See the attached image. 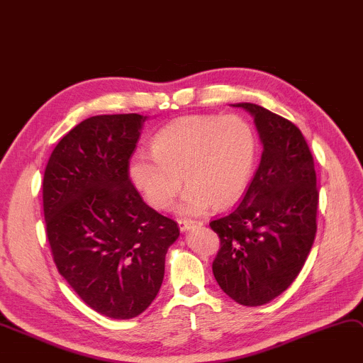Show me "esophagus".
Wrapping results in <instances>:
<instances>
[{
    "label": "esophagus",
    "mask_w": 363,
    "mask_h": 363,
    "mask_svg": "<svg viewBox=\"0 0 363 363\" xmlns=\"http://www.w3.org/2000/svg\"><path fill=\"white\" fill-rule=\"evenodd\" d=\"M178 225H179V229H181L182 232H185V230H189L191 228H194L196 225H201V222L191 220V219H179V220H178Z\"/></svg>",
    "instance_id": "esophagus-1"
}]
</instances>
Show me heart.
I'll use <instances>...</instances> for the list:
<instances>
[{"label": "heart", "instance_id": "obj_1", "mask_svg": "<svg viewBox=\"0 0 363 363\" xmlns=\"http://www.w3.org/2000/svg\"><path fill=\"white\" fill-rule=\"evenodd\" d=\"M257 152L252 128L238 116L191 115L163 127L152 141V153L130 159L134 186L156 210L172 204L182 186L178 210L199 214L211 204L226 208L247 189Z\"/></svg>", "mask_w": 363, "mask_h": 363}]
</instances>
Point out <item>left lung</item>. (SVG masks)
Returning <instances> with one entry per match:
<instances>
[{"mask_svg":"<svg viewBox=\"0 0 363 363\" xmlns=\"http://www.w3.org/2000/svg\"><path fill=\"white\" fill-rule=\"evenodd\" d=\"M233 106L252 115L262 155L240 204L210 222L220 238L213 274L235 302L259 306L283 294L306 261L317 232V175L294 123L255 104Z\"/></svg>","mask_w":363,"mask_h":363,"instance_id":"1","label":"left lung"}]
</instances>
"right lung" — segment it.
I'll return each instance as SVG.
<instances>
[{"mask_svg":"<svg viewBox=\"0 0 363 363\" xmlns=\"http://www.w3.org/2000/svg\"><path fill=\"white\" fill-rule=\"evenodd\" d=\"M147 116L96 115L65 134L45 167L46 236L60 274L96 312L134 318L156 298L178 223L143 201L128 174Z\"/></svg>","mask_w":363,"mask_h":363,"instance_id":"1","label":"right lung"}]
</instances>
